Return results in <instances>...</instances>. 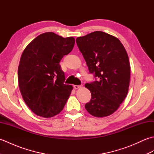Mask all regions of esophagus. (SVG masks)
I'll return each instance as SVG.
<instances>
[{
	"instance_id": "34e87169",
	"label": "esophagus",
	"mask_w": 154,
	"mask_h": 154,
	"mask_svg": "<svg viewBox=\"0 0 154 154\" xmlns=\"http://www.w3.org/2000/svg\"><path fill=\"white\" fill-rule=\"evenodd\" d=\"M81 85H73V87L75 88V89H79V88H81Z\"/></svg>"
}]
</instances>
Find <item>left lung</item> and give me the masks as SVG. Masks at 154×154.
<instances>
[{"instance_id": "left-lung-1", "label": "left lung", "mask_w": 154, "mask_h": 154, "mask_svg": "<svg viewBox=\"0 0 154 154\" xmlns=\"http://www.w3.org/2000/svg\"><path fill=\"white\" fill-rule=\"evenodd\" d=\"M76 42L89 72L97 78L85 85L91 93L85 109L95 117L110 116L128 92L130 65L127 52L117 38L100 31L78 37Z\"/></svg>"}]
</instances>
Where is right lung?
Here are the masks:
<instances>
[{"mask_svg": "<svg viewBox=\"0 0 154 154\" xmlns=\"http://www.w3.org/2000/svg\"><path fill=\"white\" fill-rule=\"evenodd\" d=\"M74 45V38L50 32L39 35L23 51L18 69L19 88L24 102L36 115L51 118L63 110L73 87L63 83L60 62Z\"/></svg>", "mask_w": 154, "mask_h": 154, "instance_id": "right-lung-1", "label": "right lung"}]
</instances>
